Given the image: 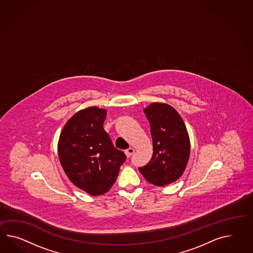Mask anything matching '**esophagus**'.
I'll return each instance as SVG.
<instances>
[{
    "instance_id": "obj_1",
    "label": "esophagus",
    "mask_w": 253,
    "mask_h": 253,
    "mask_svg": "<svg viewBox=\"0 0 253 253\" xmlns=\"http://www.w3.org/2000/svg\"><path fill=\"white\" fill-rule=\"evenodd\" d=\"M133 153H134V149L131 148V147L125 150V154L127 155V157H129Z\"/></svg>"
}]
</instances>
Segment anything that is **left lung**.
Here are the masks:
<instances>
[{
	"label": "left lung",
	"mask_w": 253,
	"mask_h": 253,
	"mask_svg": "<svg viewBox=\"0 0 253 253\" xmlns=\"http://www.w3.org/2000/svg\"><path fill=\"white\" fill-rule=\"evenodd\" d=\"M144 113L151 125L154 154L139 171L153 185H169L185 171L190 154L189 136L182 118L170 105L153 103Z\"/></svg>",
	"instance_id": "left-lung-1"
}]
</instances>
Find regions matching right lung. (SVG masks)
<instances>
[{"label": "right lung", "instance_id": "right-lung-1", "mask_svg": "<svg viewBox=\"0 0 253 253\" xmlns=\"http://www.w3.org/2000/svg\"><path fill=\"white\" fill-rule=\"evenodd\" d=\"M106 114L97 107L77 112L64 126L58 142V156L66 174L91 196L111 189L127 158L103 129Z\"/></svg>", "mask_w": 253, "mask_h": 253}]
</instances>
